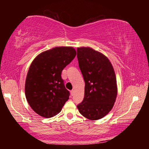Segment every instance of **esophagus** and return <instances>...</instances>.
Instances as JSON below:
<instances>
[{"instance_id": "esophagus-1", "label": "esophagus", "mask_w": 149, "mask_h": 149, "mask_svg": "<svg viewBox=\"0 0 149 149\" xmlns=\"http://www.w3.org/2000/svg\"><path fill=\"white\" fill-rule=\"evenodd\" d=\"M70 93H71V95L72 96L74 95V89H72L71 91H70Z\"/></svg>"}]
</instances>
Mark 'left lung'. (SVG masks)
Masks as SVG:
<instances>
[{
  "label": "left lung",
  "instance_id": "left-lung-1",
  "mask_svg": "<svg viewBox=\"0 0 149 149\" xmlns=\"http://www.w3.org/2000/svg\"><path fill=\"white\" fill-rule=\"evenodd\" d=\"M79 66L85 81V95L77 106L83 116L101 119L114 107L118 94L116 77L108 58L90 47H78Z\"/></svg>",
  "mask_w": 149,
  "mask_h": 149
}]
</instances>
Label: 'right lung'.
Wrapping results in <instances>:
<instances>
[{
	"label": "right lung",
	"mask_w": 149,
	"mask_h": 149,
	"mask_svg": "<svg viewBox=\"0 0 149 149\" xmlns=\"http://www.w3.org/2000/svg\"><path fill=\"white\" fill-rule=\"evenodd\" d=\"M75 55L74 48L57 47L41 52L33 60L27 74L25 94L37 114L49 118L61 112L70 97L62 71Z\"/></svg>",
	"instance_id": "add662e5"
}]
</instances>
